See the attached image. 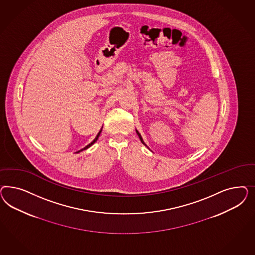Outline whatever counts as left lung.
I'll list each match as a JSON object with an SVG mask.
<instances>
[{"mask_svg":"<svg viewBox=\"0 0 255 255\" xmlns=\"http://www.w3.org/2000/svg\"><path fill=\"white\" fill-rule=\"evenodd\" d=\"M135 131H136V133H137V135H138L139 138H140V140H141V142H142V144H143V145H145V146H146V147H147V148H148V149H149V147H147V145H146V144H145V142H144V141H143V138H142V136H141V134H140V133H139V131H137V130H135Z\"/></svg>","mask_w":255,"mask_h":255,"instance_id":"left-lung-1","label":"left lung"}]
</instances>
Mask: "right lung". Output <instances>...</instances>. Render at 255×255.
I'll return each instance as SVG.
<instances>
[{"label": "right lung", "mask_w": 255, "mask_h": 255, "mask_svg": "<svg viewBox=\"0 0 255 255\" xmlns=\"http://www.w3.org/2000/svg\"><path fill=\"white\" fill-rule=\"evenodd\" d=\"M102 128H103V127H102ZM101 131H102V129H101L100 131H99V132H98V133H97V135H96V137H95V138L93 139V142H92V143H90V144H89V145H87V146H86V147H84V148H82V149H80V150H78V151H77V153H78V152H80V151H82V150H84V149H87V148H89V147H92V146H93V144H94V143H95V142H96V141H97V139L99 138V136H100Z\"/></svg>", "instance_id": "obj_1"}]
</instances>
